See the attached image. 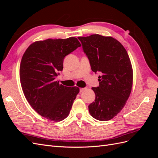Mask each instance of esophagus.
Masks as SVG:
<instances>
[{
    "label": "esophagus",
    "mask_w": 158,
    "mask_h": 158,
    "mask_svg": "<svg viewBox=\"0 0 158 158\" xmlns=\"http://www.w3.org/2000/svg\"><path fill=\"white\" fill-rule=\"evenodd\" d=\"M85 89V88H80V92L81 93V92H83L84 91Z\"/></svg>",
    "instance_id": "34e87169"
}]
</instances>
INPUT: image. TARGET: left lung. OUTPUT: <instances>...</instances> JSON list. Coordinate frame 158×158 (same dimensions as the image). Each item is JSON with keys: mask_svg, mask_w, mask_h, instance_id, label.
Segmentation results:
<instances>
[{"mask_svg": "<svg viewBox=\"0 0 158 158\" xmlns=\"http://www.w3.org/2000/svg\"><path fill=\"white\" fill-rule=\"evenodd\" d=\"M78 38L91 69L101 74L99 86L92 88L95 99L89 105V112L97 120H111L121 111L131 92L133 72L128 55L112 37L94 34Z\"/></svg>", "mask_w": 158, "mask_h": 158, "instance_id": "left-lung-1", "label": "left lung"}]
</instances>
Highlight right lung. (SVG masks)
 Listing matches in <instances>:
<instances>
[{"label":"right lung","instance_id":"1","mask_svg":"<svg viewBox=\"0 0 158 158\" xmlns=\"http://www.w3.org/2000/svg\"><path fill=\"white\" fill-rule=\"evenodd\" d=\"M81 44L76 37L35 41L23 54L20 67L22 88L27 101L40 115L59 122L69 114L78 87L55 80L63 69L64 57Z\"/></svg>","mask_w":158,"mask_h":158}]
</instances>
